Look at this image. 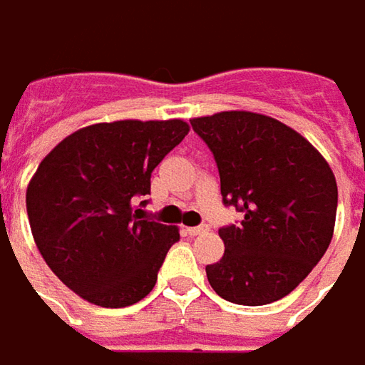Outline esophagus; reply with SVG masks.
<instances>
[{
    "instance_id": "esophagus-1",
    "label": "esophagus",
    "mask_w": 365,
    "mask_h": 365,
    "mask_svg": "<svg viewBox=\"0 0 365 365\" xmlns=\"http://www.w3.org/2000/svg\"><path fill=\"white\" fill-rule=\"evenodd\" d=\"M210 228H207V224H202V226H194V228H187V232L190 236H200V234H206Z\"/></svg>"
}]
</instances>
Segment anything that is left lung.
I'll return each instance as SVG.
<instances>
[{"mask_svg":"<svg viewBox=\"0 0 365 365\" xmlns=\"http://www.w3.org/2000/svg\"><path fill=\"white\" fill-rule=\"evenodd\" d=\"M220 173L224 206L242 214L222 226L224 257L207 264L212 289L236 305H267L289 295L331 242L337 183L305 137L246 110L192 119Z\"/></svg>","mask_w":365,"mask_h":365,"instance_id":"left-lung-1","label":"left lung"}]
</instances>
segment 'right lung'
I'll use <instances>...</instances> for the list:
<instances>
[{"label":"right lung","mask_w":365,"mask_h":365,"mask_svg":"<svg viewBox=\"0 0 365 365\" xmlns=\"http://www.w3.org/2000/svg\"><path fill=\"white\" fill-rule=\"evenodd\" d=\"M190 127L180 119L115 120L68 135L38 165L26 192L34 240L62 283L101 307L151 293L175 226L143 218L151 173Z\"/></svg>","instance_id":"obj_1"}]
</instances>
